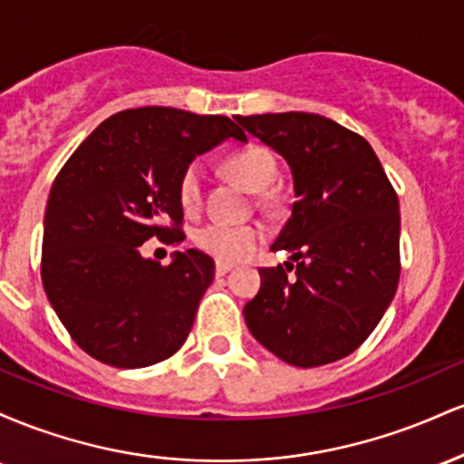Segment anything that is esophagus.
<instances>
[{"mask_svg": "<svg viewBox=\"0 0 464 464\" xmlns=\"http://www.w3.org/2000/svg\"><path fill=\"white\" fill-rule=\"evenodd\" d=\"M233 268V264H225V262H216V275H227L228 270Z\"/></svg>", "mask_w": 464, "mask_h": 464, "instance_id": "obj_1", "label": "esophagus"}]
</instances>
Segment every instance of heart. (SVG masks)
Masks as SVG:
<instances>
[{"instance_id": "b5f03b06", "label": "heart", "mask_w": 464, "mask_h": 464, "mask_svg": "<svg viewBox=\"0 0 464 464\" xmlns=\"http://www.w3.org/2000/svg\"><path fill=\"white\" fill-rule=\"evenodd\" d=\"M227 174L248 191H262L273 183L276 163L273 152L264 146H246L228 154L225 161ZM202 198V169L189 163L179 179V200L185 211H196ZM196 246L209 257L225 264H236L248 257L264 242V228L259 225H227L209 222L196 231Z\"/></svg>"}]
</instances>
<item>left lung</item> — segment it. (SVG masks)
<instances>
[{"label":"left lung","mask_w":464,"mask_h":464,"mask_svg":"<svg viewBox=\"0 0 464 464\" xmlns=\"http://www.w3.org/2000/svg\"><path fill=\"white\" fill-rule=\"evenodd\" d=\"M236 121L285 159L296 194L273 244L292 262L259 268L262 287L244 307L250 334L301 369L347 358L397 292V191L369 141L329 117L290 111Z\"/></svg>","instance_id":"1"}]
</instances>
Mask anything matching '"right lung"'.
<instances>
[{
    "instance_id": "add662e5",
    "label": "right lung",
    "mask_w": 464,
    "mask_h": 464,
    "mask_svg": "<svg viewBox=\"0 0 464 464\" xmlns=\"http://www.w3.org/2000/svg\"><path fill=\"white\" fill-rule=\"evenodd\" d=\"M246 135L225 115L141 106L111 115L67 159L47 198L41 279L73 343L117 369H141L183 347L214 281V259L141 257L150 237L180 244L179 179L196 154Z\"/></svg>"
}]
</instances>
